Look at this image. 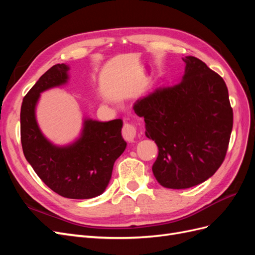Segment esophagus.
Masks as SVG:
<instances>
[{
	"label": "esophagus",
	"instance_id": "34e87169",
	"mask_svg": "<svg viewBox=\"0 0 255 255\" xmlns=\"http://www.w3.org/2000/svg\"><path fill=\"white\" fill-rule=\"evenodd\" d=\"M136 127L132 123H125L122 128V136L128 141H134L136 137Z\"/></svg>",
	"mask_w": 255,
	"mask_h": 255
}]
</instances>
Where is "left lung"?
I'll use <instances>...</instances> for the list:
<instances>
[{
    "instance_id": "1",
    "label": "left lung",
    "mask_w": 255,
    "mask_h": 255,
    "mask_svg": "<svg viewBox=\"0 0 255 255\" xmlns=\"http://www.w3.org/2000/svg\"><path fill=\"white\" fill-rule=\"evenodd\" d=\"M183 61L180 83L159 86L133 106L144 119L145 136L158 146L153 174L161 186L172 189L196 186L218 170L233 128L223 79L197 57Z\"/></svg>"
}]
</instances>
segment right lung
<instances>
[{
	"label": "right lung",
	"mask_w": 255,
	"mask_h": 255,
	"mask_svg": "<svg viewBox=\"0 0 255 255\" xmlns=\"http://www.w3.org/2000/svg\"><path fill=\"white\" fill-rule=\"evenodd\" d=\"M69 69L65 64L53 66L23 99L21 143L29 165L54 192L69 199H90L105 191L127 142L121 135V119L85 118L80 137L67 145L54 144L42 134L36 120L38 100L41 92L67 84Z\"/></svg>",
	"instance_id": "obj_1"
}]
</instances>
